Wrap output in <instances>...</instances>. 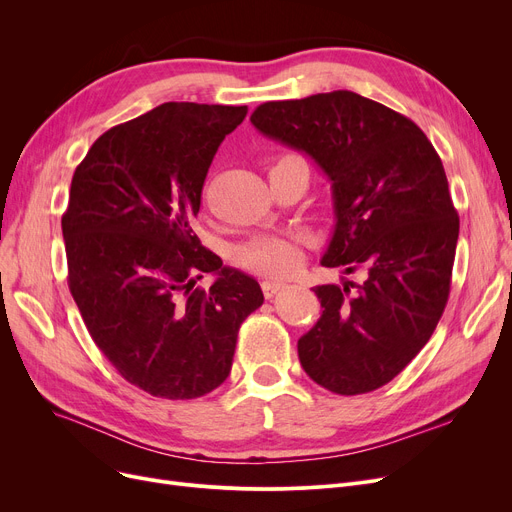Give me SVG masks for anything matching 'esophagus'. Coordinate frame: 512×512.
<instances>
[{
  "label": "esophagus",
  "instance_id": "esophagus-1",
  "mask_svg": "<svg viewBox=\"0 0 512 512\" xmlns=\"http://www.w3.org/2000/svg\"><path fill=\"white\" fill-rule=\"evenodd\" d=\"M261 288H263L265 299H272L276 292H280L282 288H286V284H284V282H276V280H263V282H261Z\"/></svg>",
  "mask_w": 512,
  "mask_h": 512
}]
</instances>
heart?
<instances>
[{"mask_svg":"<svg viewBox=\"0 0 512 512\" xmlns=\"http://www.w3.org/2000/svg\"><path fill=\"white\" fill-rule=\"evenodd\" d=\"M238 265L263 276H290L301 263L299 242L290 236L263 234L236 249Z\"/></svg>","mask_w":512,"mask_h":512,"instance_id":"b5f03b06","label":"heart"}]
</instances>
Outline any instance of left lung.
Instances as JSON below:
<instances>
[{
	"instance_id": "obj_1",
	"label": "left lung",
	"mask_w": 512,
	"mask_h": 512,
	"mask_svg": "<svg viewBox=\"0 0 512 512\" xmlns=\"http://www.w3.org/2000/svg\"><path fill=\"white\" fill-rule=\"evenodd\" d=\"M251 122L328 176L336 224L321 265L363 276L313 288L324 311L299 338L303 369L344 396L388 384L448 303L459 213L440 155L415 122L353 91L267 101Z\"/></svg>"
}]
</instances>
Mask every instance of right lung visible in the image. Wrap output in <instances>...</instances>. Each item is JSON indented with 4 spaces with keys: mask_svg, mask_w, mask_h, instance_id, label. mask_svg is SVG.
<instances>
[{
    "mask_svg": "<svg viewBox=\"0 0 512 512\" xmlns=\"http://www.w3.org/2000/svg\"><path fill=\"white\" fill-rule=\"evenodd\" d=\"M245 116L247 105L161 103L103 132L72 176L70 292L99 351L151 396L218 388L240 324L263 303L257 280L193 232L213 155ZM203 273L216 276L209 291L194 286Z\"/></svg>",
    "mask_w": 512,
    "mask_h": 512,
    "instance_id": "1",
    "label": "right lung"
}]
</instances>
